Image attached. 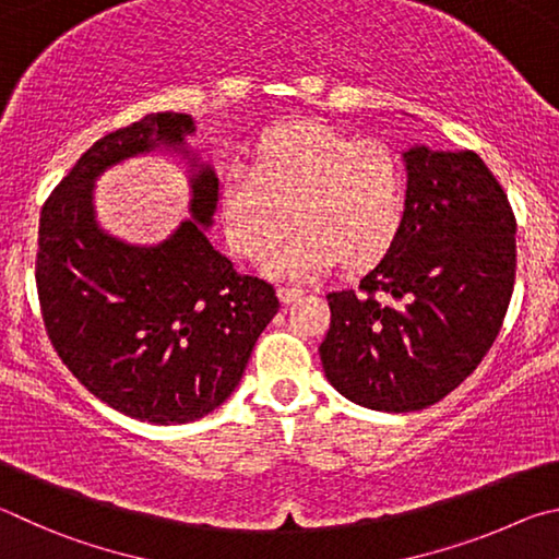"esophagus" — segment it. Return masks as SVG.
I'll list each match as a JSON object with an SVG mask.
<instances>
[{
    "label": "esophagus",
    "mask_w": 559,
    "mask_h": 559,
    "mask_svg": "<svg viewBox=\"0 0 559 559\" xmlns=\"http://www.w3.org/2000/svg\"><path fill=\"white\" fill-rule=\"evenodd\" d=\"M301 295H305V292L295 287H277V297L282 305H292V301H297Z\"/></svg>",
    "instance_id": "esophagus-1"
}]
</instances>
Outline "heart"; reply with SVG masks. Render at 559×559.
Listing matches in <instances>:
<instances>
[{"label":"heart","instance_id":"b5f03b06","mask_svg":"<svg viewBox=\"0 0 559 559\" xmlns=\"http://www.w3.org/2000/svg\"><path fill=\"white\" fill-rule=\"evenodd\" d=\"M403 156L380 140L295 120L272 127L254 146V166L233 164L221 183V221L230 248L264 260L272 277L314 280L344 260L370 264L390 250L407 213Z\"/></svg>","mask_w":559,"mask_h":559}]
</instances>
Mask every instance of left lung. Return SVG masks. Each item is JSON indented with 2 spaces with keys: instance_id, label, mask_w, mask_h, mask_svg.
<instances>
[{
  "instance_id": "1",
  "label": "left lung",
  "mask_w": 559,
  "mask_h": 559,
  "mask_svg": "<svg viewBox=\"0 0 559 559\" xmlns=\"http://www.w3.org/2000/svg\"><path fill=\"white\" fill-rule=\"evenodd\" d=\"M407 213L358 292H331L319 356L350 403L413 413L474 373L515 282V215L476 152H403Z\"/></svg>"
}]
</instances>
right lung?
Returning a JSON list of instances; mask_svg holds the SVG:
<instances>
[{
    "instance_id": "1",
    "label": "right lung",
    "mask_w": 559,
    "mask_h": 559,
    "mask_svg": "<svg viewBox=\"0 0 559 559\" xmlns=\"http://www.w3.org/2000/svg\"><path fill=\"white\" fill-rule=\"evenodd\" d=\"M193 132L191 115L154 112L105 134L38 221L36 287L56 354L95 397L152 425L193 423L223 405L280 309L272 285L235 272L205 235L218 176L186 142ZM152 151L190 164L192 218L162 243L134 246L96 221L94 181Z\"/></svg>"
}]
</instances>
